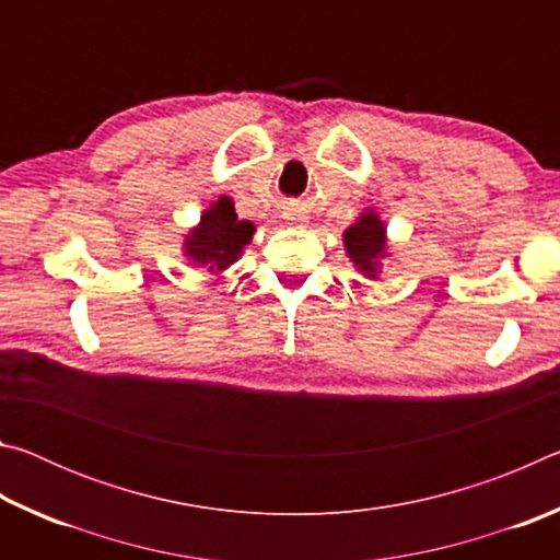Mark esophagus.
<instances>
[{"label": "esophagus", "mask_w": 560, "mask_h": 560, "mask_svg": "<svg viewBox=\"0 0 560 560\" xmlns=\"http://www.w3.org/2000/svg\"><path fill=\"white\" fill-rule=\"evenodd\" d=\"M283 220H289L291 224H301L303 217L299 212H287V214H283Z\"/></svg>", "instance_id": "obj_1"}]
</instances>
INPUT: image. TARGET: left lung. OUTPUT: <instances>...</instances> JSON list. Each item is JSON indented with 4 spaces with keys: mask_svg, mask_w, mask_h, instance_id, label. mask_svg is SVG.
<instances>
[{
    "mask_svg": "<svg viewBox=\"0 0 560 560\" xmlns=\"http://www.w3.org/2000/svg\"><path fill=\"white\" fill-rule=\"evenodd\" d=\"M343 244L350 261L363 277L375 279L381 273V259L387 257V236L377 212L368 210L360 214L355 224H350L343 232Z\"/></svg>",
    "mask_w": 560,
    "mask_h": 560,
    "instance_id": "1",
    "label": "left lung"
}]
</instances>
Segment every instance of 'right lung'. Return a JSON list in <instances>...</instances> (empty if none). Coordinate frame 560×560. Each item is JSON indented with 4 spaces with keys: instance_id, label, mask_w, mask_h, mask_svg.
<instances>
[{
    "instance_id": "right-lung-1",
    "label": "right lung",
    "mask_w": 560,
    "mask_h": 560,
    "mask_svg": "<svg viewBox=\"0 0 560 560\" xmlns=\"http://www.w3.org/2000/svg\"><path fill=\"white\" fill-rule=\"evenodd\" d=\"M254 224L240 220L230 197H220L205 210L200 224L185 236V257L207 267V271H224L242 257L244 246L252 242Z\"/></svg>"
}]
</instances>
